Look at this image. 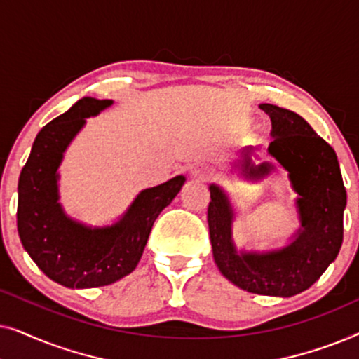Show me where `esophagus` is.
I'll return each mask as SVG.
<instances>
[{
	"instance_id": "1",
	"label": "esophagus",
	"mask_w": 359,
	"mask_h": 359,
	"mask_svg": "<svg viewBox=\"0 0 359 359\" xmlns=\"http://www.w3.org/2000/svg\"><path fill=\"white\" fill-rule=\"evenodd\" d=\"M194 176L196 178H199V180H208V178H210V176H212V170L209 168V166H204V165H201V166H198V168H196L194 171Z\"/></svg>"
}]
</instances>
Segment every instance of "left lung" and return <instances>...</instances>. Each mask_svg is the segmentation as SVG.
I'll return each instance as SVG.
<instances>
[{
  "label": "left lung",
  "instance_id": "1",
  "mask_svg": "<svg viewBox=\"0 0 359 359\" xmlns=\"http://www.w3.org/2000/svg\"><path fill=\"white\" fill-rule=\"evenodd\" d=\"M273 124L268 147L289 173L299 194L301 230L286 248L269 253H237L232 243L233 212L227 196L210 184L208 224L215 264L235 286L262 296L291 297L306 291L337 258L343 242L346 189L337 154L296 112L274 104H259ZM243 176L257 180L273 170L253 165L247 154L240 165Z\"/></svg>",
  "mask_w": 359,
  "mask_h": 359
}]
</instances>
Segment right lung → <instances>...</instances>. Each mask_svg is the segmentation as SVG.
<instances>
[{
    "mask_svg": "<svg viewBox=\"0 0 359 359\" xmlns=\"http://www.w3.org/2000/svg\"><path fill=\"white\" fill-rule=\"evenodd\" d=\"M111 104V100L83 97L42 127L19 176V238L43 274L65 287L107 286L134 271L155 219L184 183V176H175L144 189L111 227L90 229L63 214L57 188L63 151L86 117Z\"/></svg>",
    "mask_w": 359,
    "mask_h": 359,
    "instance_id": "add662e5",
    "label": "right lung"
}]
</instances>
